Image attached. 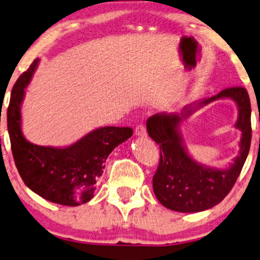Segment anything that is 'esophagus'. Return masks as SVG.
<instances>
[{
    "instance_id": "esophagus-1",
    "label": "esophagus",
    "mask_w": 260,
    "mask_h": 260,
    "mask_svg": "<svg viewBox=\"0 0 260 260\" xmlns=\"http://www.w3.org/2000/svg\"><path fill=\"white\" fill-rule=\"evenodd\" d=\"M136 136L139 137V138H144V137L147 136L146 128H145L144 124H138L137 128H136Z\"/></svg>"
}]
</instances>
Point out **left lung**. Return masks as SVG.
Here are the masks:
<instances>
[{"label": "left lung", "instance_id": "obj_1", "mask_svg": "<svg viewBox=\"0 0 260 260\" xmlns=\"http://www.w3.org/2000/svg\"><path fill=\"white\" fill-rule=\"evenodd\" d=\"M233 99L238 107L235 125L242 132L241 150L226 169L196 162L187 153L180 133L183 120L217 99ZM148 136L159 145L160 159L153 176V191L166 208L179 213H197L213 208L233 188L251 146V102L241 86L224 89L213 98L185 106L181 113H158L146 121Z\"/></svg>", "mask_w": 260, "mask_h": 260}]
</instances>
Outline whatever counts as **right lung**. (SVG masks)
<instances>
[{
	"instance_id": "1",
	"label": "right lung",
	"mask_w": 260,
	"mask_h": 260,
	"mask_svg": "<svg viewBox=\"0 0 260 260\" xmlns=\"http://www.w3.org/2000/svg\"><path fill=\"white\" fill-rule=\"evenodd\" d=\"M39 59L17 79L7 110V126L14 161L25 184L33 192L63 206H79L94 196L96 182L106 159L120 144L132 137L129 127H101L67 147L29 143L21 129V105Z\"/></svg>"
}]
</instances>
